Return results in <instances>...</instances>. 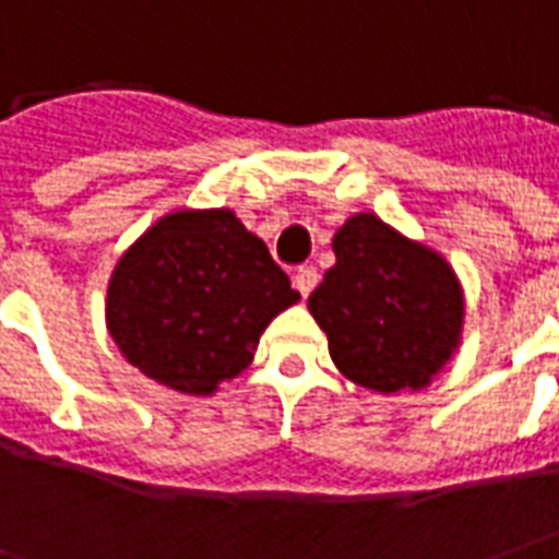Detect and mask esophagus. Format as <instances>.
Returning a JSON list of instances; mask_svg holds the SVG:
<instances>
[{"label":"esophagus","mask_w":559,"mask_h":559,"mask_svg":"<svg viewBox=\"0 0 559 559\" xmlns=\"http://www.w3.org/2000/svg\"><path fill=\"white\" fill-rule=\"evenodd\" d=\"M317 281H320V275H317L314 266H299L296 269V275H293V287L302 293L305 299V296L317 287Z\"/></svg>","instance_id":"obj_1"}]
</instances>
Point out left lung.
<instances>
[{
  "label": "left lung",
  "instance_id": "left-lung-1",
  "mask_svg": "<svg viewBox=\"0 0 559 559\" xmlns=\"http://www.w3.org/2000/svg\"><path fill=\"white\" fill-rule=\"evenodd\" d=\"M338 263L308 296L332 362L374 392L421 389L457 347L464 296L431 248L362 212L335 233Z\"/></svg>",
  "mask_w": 559,
  "mask_h": 559
}]
</instances>
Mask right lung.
<instances>
[{
    "label": "right lung",
    "instance_id": "1",
    "mask_svg": "<svg viewBox=\"0 0 559 559\" xmlns=\"http://www.w3.org/2000/svg\"><path fill=\"white\" fill-rule=\"evenodd\" d=\"M296 299L233 212H173L116 263L107 329L155 383L209 395L248 368L269 320Z\"/></svg>",
    "mask_w": 559,
    "mask_h": 559
}]
</instances>
